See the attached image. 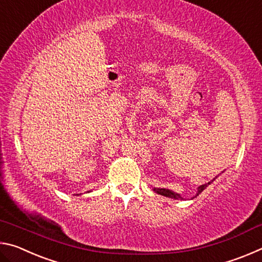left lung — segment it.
<instances>
[{
    "mask_svg": "<svg viewBox=\"0 0 262 262\" xmlns=\"http://www.w3.org/2000/svg\"><path fill=\"white\" fill-rule=\"evenodd\" d=\"M210 184H211V181H210V183L205 184V185H201L200 187H199V192H198L196 195L200 194V193L202 192V190L205 189L206 187H208V185H210ZM154 192H156L157 194L164 195V196H167V198H172V199H183V198L180 196L179 194L173 193V192H172V190H170V189H165V188H154Z\"/></svg>",
    "mask_w": 262,
    "mask_h": 262,
    "instance_id": "left-lung-1",
    "label": "left lung"
}]
</instances>
